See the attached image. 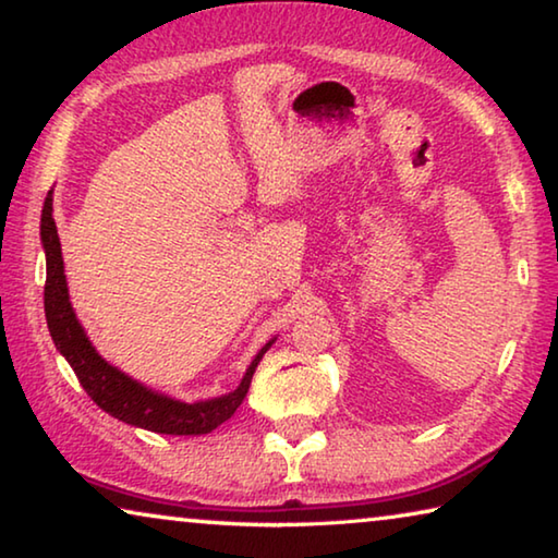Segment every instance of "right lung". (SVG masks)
<instances>
[{
	"label": "right lung",
	"instance_id": "add662e5",
	"mask_svg": "<svg viewBox=\"0 0 558 558\" xmlns=\"http://www.w3.org/2000/svg\"><path fill=\"white\" fill-rule=\"evenodd\" d=\"M53 199L51 192L44 202L41 211V241L46 251V286H44V310L46 323H49L51 339L65 362L73 366L75 376L86 393L96 401L102 411L116 415L118 421H125L130 426H140L165 436H202L219 428L223 421H229L245 399L251 386V376L256 372L263 354L268 352V342L253 359L248 372H245L239 389L221 399L202 401V403H182L167 396L145 389L143 384L132 381L130 376L110 366L106 359H100L96 349L88 342L86 332L75 319V313L69 302V288H65L61 241L53 221Z\"/></svg>",
	"mask_w": 558,
	"mask_h": 558
}]
</instances>
